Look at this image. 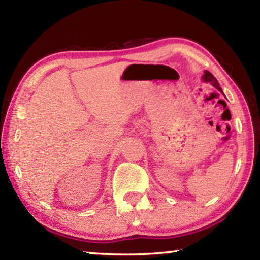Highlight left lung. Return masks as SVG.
Wrapping results in <instances>:
<instances>
[{"instance_id": "8db88e82", "label": "left lung", "mask_w": 260, "mask_h": 260, "mask_svg": "<svg viewBox=\"0 0 260 260\" xmlns=\"http://www.w3.org/2000/svg\"><path fill=\"white\" fill-rule=\"evenodd\" d=\"M202 78H203V81H205V82H211V83H212V86H214L219 91H221V93H222V89H221V88H220L218 80L213 77L212 73H210L209 71H205L204 76L202 77Z\"/></svg>"}]
</instances>
